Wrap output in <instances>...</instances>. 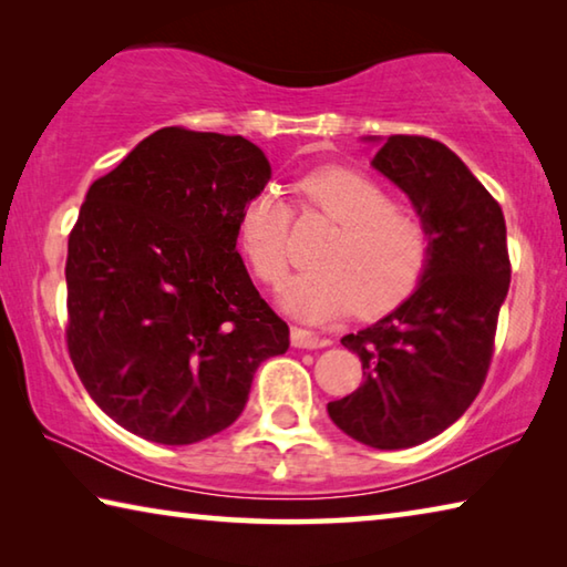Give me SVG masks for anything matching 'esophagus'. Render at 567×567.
<instances>
[{
  "mask_svg": "<svg viewBox=\"0 0 567 567\" xmlns=\"http://www.w3.org/2000/svg\"><path fill=\"white\" fill-rule=\"evenodd\" d=\"M291 343L296 349H323V346H329L331 341L326 339V336L299 329V326H291Z\"/></svg>",
  "mask_w": 567,
  "mask_h": 567,
  "instance_id": "1",
  "label": "esophagus"
}]
</instances>
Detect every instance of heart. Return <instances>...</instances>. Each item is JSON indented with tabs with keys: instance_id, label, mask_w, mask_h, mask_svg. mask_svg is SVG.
<instances>
[{
	"instance_id": "1",
	"label": "heart",
	"mask_w": 567,
	"mask_h": 567,
	"mask_svg": "<svg viewBox=\"0 0 567 567\" xmlns=\"http://www.w3.org/2000/svg\"><path fill=\"white\" fill-rule=\"evenodd\" d=\"M303 212L336 224L313 254V268L281 291L284 309L301 321L323 323L359 309L373 316L411 296L431 261L433 236L425 218L395 204L373 176L346 166L313 168L296 182ZM291 208L274 188H261L238 214L236 238L254 276L266 286L284 281L291 264Z\"/></svg>"
}]
</instances>
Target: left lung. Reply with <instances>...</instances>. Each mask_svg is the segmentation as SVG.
Masks as SVG:
<instances>
[{"instance_id":"1","label":"left lung","mask_w":567,"mask_h":567,"mask_svg":"<svg viewBox=\"0 0 567 567\" xmlns=\"http://www.w3.org/2000/svg\"><path fill=\"white\" fill-rule=\"evenodd\" d=\"M371 164L425 218L431 261L399 309L341 339L359 353L363 383L329 415L353 441L399 451L443 433L481 393L511 258L501 204L449 146L395 134Z\"/></svg>"}]
</instances>
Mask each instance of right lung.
Instances as JSON below:
<instances>
[{
  "label": "right lung",
  "instance_id": "1",
  "mask_svg": "<svg viewBox=\"0 0 567 567\" xmlns=\"http://www.w3.org/2000/svg\"><path fill=\"white\" fill-rule=\"evenodd\" d=\"M271 178L244 136L158 128L89 186L66 254V346L109 419L162 445L241 415L289 326L236 251L244 204Z\"/></svg>",
  "mask_w": 567,
  "mask_h": 567
}]
</instances>
